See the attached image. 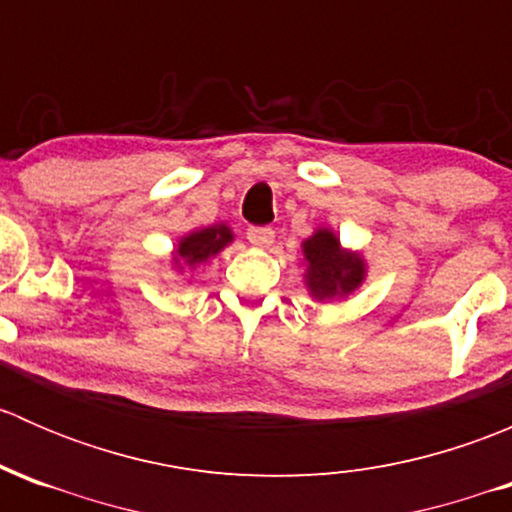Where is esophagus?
Wrapping results in <instances>:
<instances>
[{"label": "esophagus", "instance_id": "1", "mask_svg": "<svg viewBox=\"0 0 512 512\" xmlns=\"http://www.w3.org/2000/svg\"><path fill=\"white\" fill-rule=\"evenodd\" d=\"M247 242L252 247H270L275 242V230L272 227H250L247 230Z\"/></svg>", "mask_w": 512, "mask_h": 512}]
</instances>
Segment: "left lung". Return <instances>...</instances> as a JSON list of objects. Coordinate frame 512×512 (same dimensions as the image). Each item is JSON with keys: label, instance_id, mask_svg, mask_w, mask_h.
Wrapping results in <instances>:
<instances>
[{"label": "left lung", "instance_id": "obj_1", "mask_svg": "<svg viewBox=\"0 0 512 512\" xmlns=\"http://www.w3.org/2000/svg\"><path fill=\"white\" fill-rule=\"evenodd\" d=\"M302 265L304 287L314 302H344L369 275L364 255L344 247L332 227H317L302 242Z\"/></svg>", "mask_w": 512, "mask_h": 512}]
</instances>
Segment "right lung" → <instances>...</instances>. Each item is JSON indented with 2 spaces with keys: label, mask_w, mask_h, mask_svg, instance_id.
<instances>
[{
  "label": "right lung",
  "mask_w": 512,
  "mask_h": 512,
  "mask_svg": "<svg viewBox=\"0 0 512 512\" xmlns=\"http://www.w3.org/2000/svg\"><path fill=\"white\" fill-rule=\"evenodd\" d=\"M232 240H235V232H232V227L227 223L195 227V230L185 232V235H180L175 240L173 252H170V265H173V270L178 275L203 270L227 245H232Z\"/></svg>",
  "instance_id": "obj_1"
}]
</instances>
